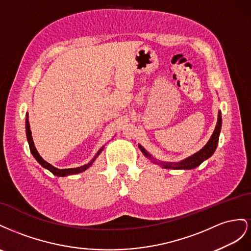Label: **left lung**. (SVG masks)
<instances>
[{"instance_id":"left-lung-1","label":"left lung","mask_w":251,"mask_h":251,"mask_svg":"<svg viewBox=\"0 0 251 251\" xmlns=\"http://www.w3.org/2000/svg\"><path fill=\"white\" fill-rule=\"evenodd\" d=\"M221 127H222V116H221V112L219 111L216 128H214V131L211 135V138L209 139V141L207 142V144L201 150H200V151L196 152L195 154H192L188 157H186L185 160H182V161L176 162V163L157 162L156 160L153 159V157H151V155H150L141 145H139V147L141 149V151L144 153L147 157H149L150 160H152L153 163L159 164V165H161L163 168H166V169H192V168L198 167L199 165H201V164L205 160L210 157L213 154V152L216 151V148H217L218 143H219Z\"/></svg>"}]
</instances>
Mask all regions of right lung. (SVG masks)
<instances>
[{
  "instance_id": "add662e5",
  "label": "right lung",
  "mask_w": 251,
  "mask_h": 251,
  "mask_svg": "<svg viewBox=\"0 0 251 251\" xmlns=\"http://www.w3.org/2000/svg\"><path fill=\"white\" fill-rule=\"evenodd\" d=\"M25 128H26V137H27V141H28V144H29V148H30V152L32 153V155L34 156V159L38 161V163L40 165H42L44 168L48 169L50 173L53 174L56 176H70V175H76V174H80L83 173L87 168H89L92 163L95 162V160L97 159V156L101 153V151L103 150L104 146L99 150L97 152V154L95 155L94 159H92L88 164H86V165H83L81 167H76V168H68V169H59V168H55L54 166L50 165L49 163H47L45 160H43V157L39 154V152L37 151V149L34 147L33 144V140L31 137V130H30V126H29V121H28V114H26V122H25Z\"/></svg>"
}]
</instances>
